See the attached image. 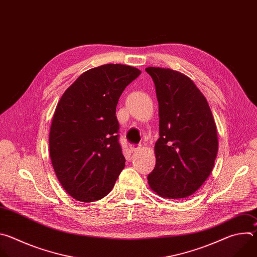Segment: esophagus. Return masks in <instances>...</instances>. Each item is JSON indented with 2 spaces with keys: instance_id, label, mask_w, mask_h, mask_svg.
<instances>
[{
  "instance_id": "esophagus-1",
  "label": "esophagus",
  "mask_w": 257,
  "mask_h": 257,
  "mask_svg": "<svg viewBox=\"0 0 257 257\" xmlns=\"http://www.w3.org/2000/svg\"><path fill=\"white\" fill-rule=\"evenodd\" d=\"M130 152L131 153H135V152H137L138 150H140V148L139 146H136V145H130Z\"/></svg>"
}]
</instances>
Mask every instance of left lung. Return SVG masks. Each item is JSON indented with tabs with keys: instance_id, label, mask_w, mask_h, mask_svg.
<instances>
[{
	"instance_id": "8db88e82",
	"label": "left lung",
	"mask_w": 257,
	"mask_h": 257,
	"mask_svg": "<svg viewBox=\"0 0 257 257\" xmlns=\"http://www.w3.org/2000/svg\"><path fill=\"white\" fill-rule=\"evenodd\" d=\"M145 71L156 85L160 117L156 167L148 177L149 185L164 198H186L203 185L213 169L216 125L206 98L188 76L169 68Z\"/></svg>"
}]
</instances>
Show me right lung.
I'll list each match as a JSON object with an SVG mask.
<instances>
[{"instance_id":"add662e5","label":"right lung","mask_w":257,"mask_h":257,"mask_svg":"<svg viewBox=\"0 0 257 257\" xmlns=\"http://www.w3.org/2000/svg\"><path fill=\"white\" fill-rule=\"evenodd\" d=\"M140 73L127 65H101L85 71L60 98L50 130V157L62 187L74 199L104 197L124 169L116 106Z\"/></svg>"}]
</instances>
